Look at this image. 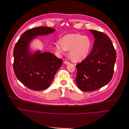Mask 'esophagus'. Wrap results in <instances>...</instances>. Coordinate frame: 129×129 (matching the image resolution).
<instances>
[{"label": "esophagus", "mask_w": 129, "mask_h": 129, "mask_svg": "<svg viewBox=\"0 0 129 129\" xmlns=\"http://www.w3.org/2000/svg\"><path fill=\"white\" fill-rule=\"evenodd\" d=\"M64 63L66 64H69L70 62V61H69L66 60V61H64Z\"/></svg>", "instance_id": "obj_1"}]
</instances>
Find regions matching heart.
<instances>
[{"label": "heart", "instance_id": "heart-1", "mask_svg": "<svg viewBox=\"0 0 129 129\" xmlns=\"http://www.w3.org/2000/svg\"><path fill=\"white\" fill-rule=\"evenodd\" d=\"M91 47V41L87 36L79 34H70L64 36L61 41L56 43L57 52L63 53L69 50L71 58L75 61L85 58L88 54Z\"/></svg>", "mask_w": 129, "mask_h": 129}]
</instances>
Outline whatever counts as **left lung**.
<instances>
[{"label": "left lung", "instance_id": "8db88e82", "mask_svg": "<svg viewBox=\"0 0 129 129\" xmlns=\"http://www.w3.org/2000/svg\"><path fill=\"white\" fill-rule=\"evenodd\" d=\"M89 31L95 38L92 51L83 60L76 64V82L84 91L98 89L111 81L116 59L115 49L108 36L95 30Z\"/></svg>", "mask_w": 129, "mask_h": 129}]
</instances>
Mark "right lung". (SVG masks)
<instances>
[{"instance_id": "obj_1", "label": "right lung", "mask_w": 129, "mask_h": 129, "mask_svg": "<svg viewBox=\"0 0 129 129\" xmlns=\"http://www.w3.org/2000/svg\"><path fill=\"white\" fill-rule=\"evenodd\" d=\"M55 29L41 26L24 32L16 43L13 52L14 73L25 86L35 90L47 89L62 64V60L50 52L38 51L31 54L29 44L36 36L53 33Z\"/></svg>"}]
</instances>
